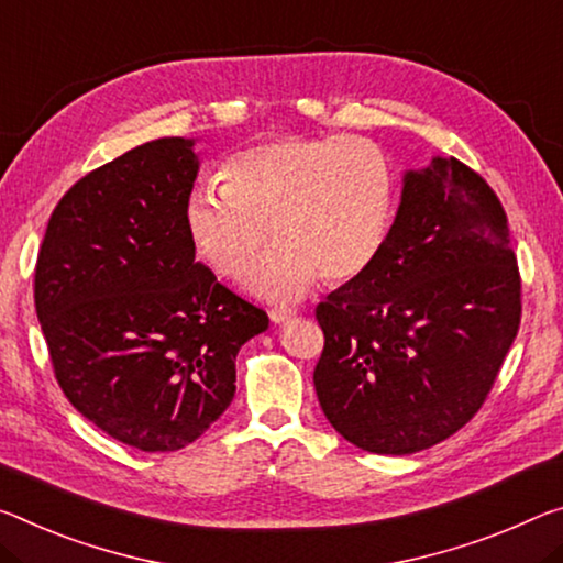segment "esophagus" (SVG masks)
<instances>
[{
    "label": "esophagus",
    "instance_id": "esophagus-1",
    "mask_svg": "<svg viewBox=\"0 0 563 563\" xmlns=\"http://www.w3.org/2000/svg\"><path fill=\"white\" fill-rule=\"evenodd\" d=\"M296 316H298V310H292V308H273L271 310V320L275 325L288 323V320H292Z\"/></svg>",
    "mask_w": 563,
    "mask_h": 563
}]
</instances>
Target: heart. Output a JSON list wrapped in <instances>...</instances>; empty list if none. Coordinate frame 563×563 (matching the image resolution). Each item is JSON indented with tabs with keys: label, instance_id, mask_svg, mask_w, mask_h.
I'll return each instance as SVG.
<instances>
[{
	"label": "heart",
	"instance_id": "1",
	"mask_svg": "<svg viewBox=\"0 0 563 563\" xmlns=\"http://www.w3.org/2000/svg\"><path fill=\"white\" fill-rule=\"evenodd\" d=\"M220 187H195L185 230L195 255L222 278L250 273L247 290L300 300L323 275L345 283L378 261L394 222L388 159L358 137H280L247 147L220 169Z\"/></svg>",
	"mask_w": 563,
	"mask_h": 563
}]
</instances>
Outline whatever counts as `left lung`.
<instances>
[{"mask_svg":"<svg viewBox=\"0 0 563 563\" xmlns=\"http://www.w3.org/2000/svg\"><path fill=\"white\" fill-rule=\"evenodd\" d=\"M316 318V394L345 441L406 456L466 426L521 320L506 212L484 177L456 157L406 169L378 261Z\"/></svg>","mask_w":563,"mask_h":563,"instance_id":"8db88e82","label":"left lung"}]
</instances>
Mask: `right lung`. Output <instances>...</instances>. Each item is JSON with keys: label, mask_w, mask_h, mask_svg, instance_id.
I'll return each instance as SVG.
<instances>
[{"label": "right lung", "mask_w": 563, "mask_h": 563, "mask_svg": "<svg viewBox=\"0 0 563 563\" xmlns=\"http://www.w3.org/2000/svg\"><path fill=\"white\" fill-rule=\"evenodd\" d=\"M195 140L145 142L92 169L52 212L34 306L62 390L114 441L177 451L235 396V358L261 308L195 261L185 200Z\"/></svg>", "instance_id": "1"}]
</instances>
